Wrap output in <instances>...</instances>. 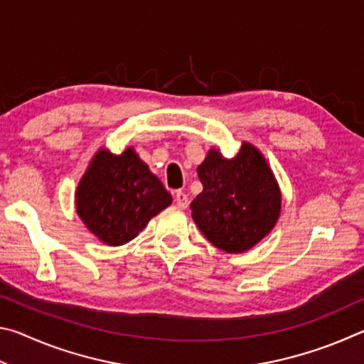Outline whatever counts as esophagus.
<instances>
[{
	"instance_id": "esophagus-1",
	"label": "esophagus",
	"mask_w": 364,
	"mask_h": 364,
	"mask_svg": "<svg viewBox=\"0 0 364 364\" xmlns=\"http://www.w3.org/2000/svg\"><path fill=\"white\" fill-rule=\"evenodd\" d=\"M175 202H176L178 208H181V210H184V208H188V205H189L188 196L184 194L183 191H176V193H175Z\"/></svg>"
}]
</instances>
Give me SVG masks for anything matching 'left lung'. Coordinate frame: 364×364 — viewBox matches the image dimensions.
I'll return each mask as SVG.
<instances>
[{
	"instance_id": "1",
	"label": "left lung",
	"mask_w": 364,
	"mask_h": 364,
	"mask_svg": "<svg viewBox=\"0 0 364 364\" xmlns=\"http://www.w3.org/2000/svg\"><path fill=\"white\" fill-rule=\"evenodd\" d=\"M197 175L204 189L191 202V215L215 247L242 254L278 223L279 184L254 144L244 141L232 159L212 147L197 167Z\"/></svg>"
}]
</instances>
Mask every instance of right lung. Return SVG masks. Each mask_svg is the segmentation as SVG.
<instances>
[{"mask_svg":"<svg viewBox=\"0 0 364 364\" xmlns=\"http://www.w3.org/2000/svg\"><path fill=\"white\" fill-rule=\"evenodd\" d=\"M170 204V193L133 147L119 156L100 147L75 191L78 217L114 247L130 242Z\"/></svg>","mask_w":364,"mask_h":364,"instance_id":"right-lung-1","label":"right lung"}]
</instances>
